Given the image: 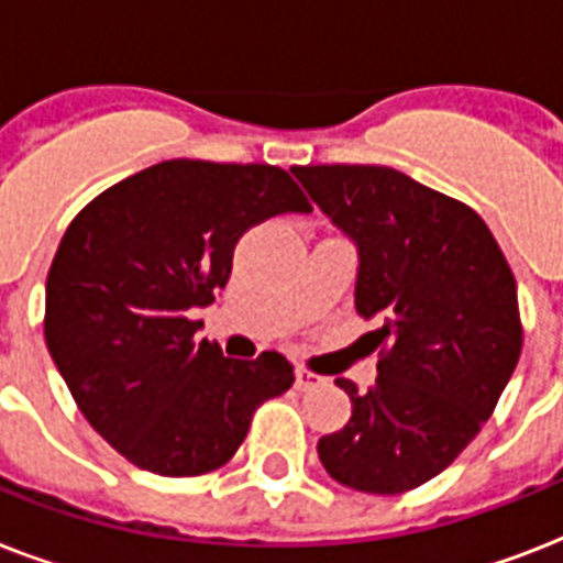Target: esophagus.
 Segmentation results:
<instances>
[{
	"mask_svg": "<svg viewBox=\"0 0 563 563\" xmlns=\"http://www.w3.org/2000/svg\"><path fill=\"white\" fill-rule=\"evenodd\" d=\"M316 385H321V376L312 374V371L307 368H295V388H298V391H309V388H316Z\"/></svg>",
	"mask_w": 563,
	"mask_h": 563,
	"instance_id": "1",
	"label": "esophagus"
}]
</instances>
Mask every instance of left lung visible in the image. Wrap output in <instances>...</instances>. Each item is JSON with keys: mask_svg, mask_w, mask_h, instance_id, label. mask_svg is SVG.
Listing matches in <instances>:
<instances>
[{"mask_svg": "<svg viewBox=\"0 0 563 563\" xmlns=\"http://www.w3.org/2000/svg\"><path fill=\"white\" fill-rule=\"evenodd\" d=\"M360 254L356 312L379 318L376 383L318 441L335 482L402 494L453 464L490 418L523 351L517 283L488 224L388 166H291Z\"/></svg>", "mask_w": 563, "mask_h": 563, "instance_id": "1", "label": "left lung"}]
</instances>
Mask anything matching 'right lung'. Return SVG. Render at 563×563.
<instances>
[{
	"label": "right lung",
	"instance_id": "right-lung-1",
	"mask_svg": "<svg viewBox=\"0 0 563 563\" xmlns=\"http://www.w3.org/2000/svg\"><path fill=\"white\" fill-rule=\"evenodd\" d=\"M265 163L163 161L92 198L46 277V347L90 427L131 464L201 476L233 459L260 402L291 388L274 351L228 360L195 339L245 230L309 212Z\"/></svg>",
	"mask_w": 563,
	"mask_h": 563
}]
</instances>
